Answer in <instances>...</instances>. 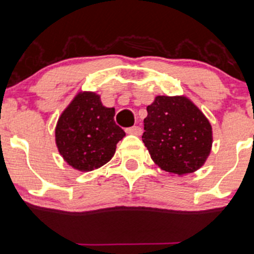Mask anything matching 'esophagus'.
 <instances>
[{"mask_svg":"<svg viewBox=\"0 0 254 254\" xmlns=\"http://www.w3.org/2000/svg\"><path fill=\"white\" fill-rule=\"evenodd\" d=\"M125 131H127V134H130V135H141L142 130H141L140 127H131L125 129Z\"/></svg>","mask_w":254,"mask_h":254,"instance_id":"obj_1","label":"esophagus"}]
</instances>
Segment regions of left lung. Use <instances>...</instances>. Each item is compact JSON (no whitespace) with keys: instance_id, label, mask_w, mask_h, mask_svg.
Returning <instances> with one entry per match:
<instances>
[{"instance_id":"1","label":"left lung","mask_w":254,"mask_h":254,"mask_svg":"<svg viewBox=\"0 0 254 254\" xmlns=\"http://www.w3.org/2000/svg\"><path fill=\"white\" fill-rule=\"evenodd\" d=\"M142 141L151 158L170 174L186 175L207 161L213 143L212 125L185 96H157L147 106Z\"/></svg>"}]
</instances>
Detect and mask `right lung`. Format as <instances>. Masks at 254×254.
Wrapping results in <instances>:
<instances>
[{
  "label": "right lung",
  "mask_w": 254,
  "mask_h": 254,
  "mask_svg": "<svg viewBox=\"0 0 254 254\" xmlns=\"http://www.w3.org/2000/svg\"><path fill=\"white\" fill-rule=\"evenodd\" d=\"M114 114L97 93L79 92L56 125V145L64 161L80 172H91L111 161L125 136Z\"/></svg>",
  "instance_id": "obj_1"
}]
</instances>
